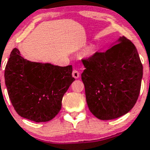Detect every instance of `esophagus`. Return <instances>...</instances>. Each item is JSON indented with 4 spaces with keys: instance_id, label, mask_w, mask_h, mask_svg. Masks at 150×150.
<instances>
[{
    "instance_id": "obj_1",
    "label": "esophagus",
    "mask_w": 150,
    "mask_h": 150,
    "mask_svg": "<svg viewBox=\"0 0 150 150\" xmlns=\"http://www.w3.org/2000/svg\"><path fill=\"white\" fill-rule=\"evenodd\" d=\"M72 77L75 79H78V78H79V77H80V73H79V72L77 71V70H74L73 71H72Z\"/></svg>"
}]
</instances>
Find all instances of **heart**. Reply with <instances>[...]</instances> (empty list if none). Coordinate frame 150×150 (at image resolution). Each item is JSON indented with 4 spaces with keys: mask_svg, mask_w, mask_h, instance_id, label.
<instances>
[{
    "mask_svg": "<svg viewBox=\"0 0 150 150\" xmlns=\"http://www.w3.org/2000/svg\"><path fill=\"white\" fill-rule=\"evenodd\" d=\"M93 50H92V49H90V50H88V55H92V54H93Z\"/></svg>",
    "mask_w": 150,
    "mask_h": 150,
    "instance_id": "1",
    "label": "heart"
}]
</instances>
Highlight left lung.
<instances>
[{
	"label": "left lung",
	"mask_w": 150,
	"mask_h": 150,
	"mask_svg": "<svg viewBox=\"0 0 150 150\" xmlns=\"http://www.w3.org/2000/svg\"><path fill=\"white\" fill-rule=\"evenodd\" d=\"M105 52L83 60L82 73L89 110L97 118L108 120L130 111L140 91L143 67L136 47L120 37Z\"/></svg>",
	"instance_id": "obj_1"
}]
</instances>
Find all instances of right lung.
<instances>
[{
    "label": "right lung",
    "mask_w": 150,
    "mask_h": 150,
    "mask_svg": "<svg viewBox=\"0 0 150 150\" xmlns=\"http://www.w3.org/2000/svg\"><path fill=\"white\" fill-rule=\"evenodd\" d=\"M72 67L31 62L14 48L5 70V83L15 110L35 122L50 121L60 112L64 94L75 78Z\"/></svg>",
    "instance_id": "1"
}]
</instances>
